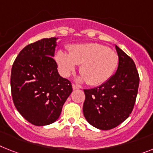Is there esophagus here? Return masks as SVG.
<instances>
[{
  "instance_id": "34e87169",
  "label": "esophagus",
  "mask_w": 153,
  "mask_h": 153,
  "mask_svg": "<svg viewBox=\"0 0 153 153\" xmlns=\"http://www.w3.org/2000/svg\"><path fill=\"white\" fill-rule=\"evenodd\" d=\"M72 87H73V89H74V90H76V89H79V87H78V86H76V85H75V84H73V85H72Z\"/></svg>"
}]
</instances>
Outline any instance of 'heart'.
<instances>
[{
	"label": "heart",
	"instance_id": "obj_1",
	"mask_svg": "<svg viewBox=\"0 0 153 153\" xmlns=\"http://www.w3.org/2000/svg\"><path fill=\"white\" fill-rule=\"evenodd\" d=\"M55 60L60 74L69 77L75 71L76 65L81 78L89 85L96 86L106 82L114 73L119 57L114 51L96 43L75 45L69 48V54L59 51Z\"/></svg>",
	"mask_w": 153,
	"mask_h": 153
}]
</instances>
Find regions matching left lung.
<instances>
[{
  "label": "left lung",
  "mask_w": 153,
  "mask_h": 153,
  "mask_svg": "<svg viewBox=\"0 0 153 153\" xmlns=\"http://www.w3.org/2000/svg\"><path fill=\"white\" fill-rule=\"evenodd\" d=\"M119 57L116 74L99 87L84 91L83 113L93 127L110 130L127 120L137 97L139 76L133 59L115 45Z\"/></svg>",
  "instance_id": "obj_1"
}]
</instances>
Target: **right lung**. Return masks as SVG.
<instances>
[{
	"mask_svg": "<svg viewBox=\"0 0 153 153\" xmlns=\"http://www.w3.org/2000/svg\"><path fill=\"white\" fill-rule=\"evenodd\" d=\"M58 37L43 38L28 45L11 68V89L15 106L35 126L59 119L63 105L73 91L70 81L62 77L54 60Z\"/></svg>",
	"mask_w": 153,
	"mask_h": 153,
	"instance_id": "1",
	"label": "right lung"
}]
</instances>
